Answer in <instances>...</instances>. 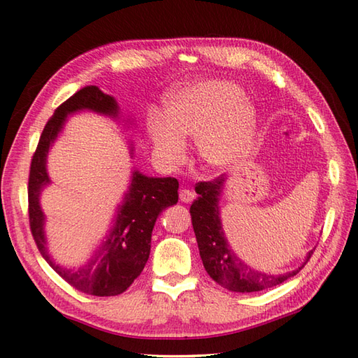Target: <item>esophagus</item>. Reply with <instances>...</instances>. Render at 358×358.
I'll use <instances>...</instances> for the list:
<instances>
[{
    "mask_svg": "<svg viewBox=\"0 0 358 358\" xmlns=\"http://www.w3.org/2000/svg\"><path fill=\"white\" fill-rule=\"evenodd\" d=\"M179 199H180V201H182V203H192L193 199H195V193H193L192 190L184 189V190L179 192Z\"/></svg>",
    "mask_w": 358,
    "mask_h": 358,
    "instance_id": "34e87169",
    "label": "esophagus"
}]
</instances>
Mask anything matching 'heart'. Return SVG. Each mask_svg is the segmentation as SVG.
Returning <instances> with one entry per match:
<instances>
[{
  "instance_id": "1",
  "label": "heart",
  "mask_w": 358,
  "mask_h": 358,
  "mask_svg": "<svg viewBox=\"0 0 358 358\" xmlns=\"http://www.w3.org/2000/svg\"><path fill=\"white\" fill-rule=\"evenodd\" d=\"M256 110L242 90L227 80H201L168 100L165 124H150L157 154L169 165L185 159V141L196 140L206 165L224 169L245 159L253 148Z\"/></svg>"
}]
</instances>
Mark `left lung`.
<instances>
[{
    "label": "left lung",
    "mask_w": 358,
    "mask_h": 358,
    "mask_svg": "<svg viewBox=\"0 0 358 358\" xmlns=\"http://www.w3.org/2000/svg\"><path fill=\"white\" fill-rule=\"evenodd\" d=\"M227 179L218 176L214 180L198 182L195 190L198 198L190 206L193 231H195L199 256L209 277L233 292H258L278 286L297 275L308 262L313 252L306 255V261L292 272L281 275L264 273L243 262L229 247L220 220V195Z\"/></svg>",
    "instance_id": "8db88e82"
}]
</instances>
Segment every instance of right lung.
Here are the masks:
<instances>
[{"mask_svg":"<svg viewBox=\"0 0 358 358\" xmlns=\"http://www.w3.org/2000/svg\"><path fill=\"white\" fill-rule=\"evenodd\" d=\"M81 110H91L110 117L119 116L115 97L102 92L97 86L81 87L55 110L31 160L28 180L29 228L43 259L75 289L97 297L117 296L127 289L136 277H140L146 266L150 253V236L157 217L162 210L178 203L179 182L174 178H149L140 171H134L129 192L117 208L113 228L92 253L91 259L80 268H66L56 264L47 250L43 233L45 215L41 209L39 196L43 187L50 184L47 173L50 146L58 138L66 117Z\"/></svg>","mask_w":358,"mask_h":358,"instance_id":"1","label":"right lung"}]
</instances>
